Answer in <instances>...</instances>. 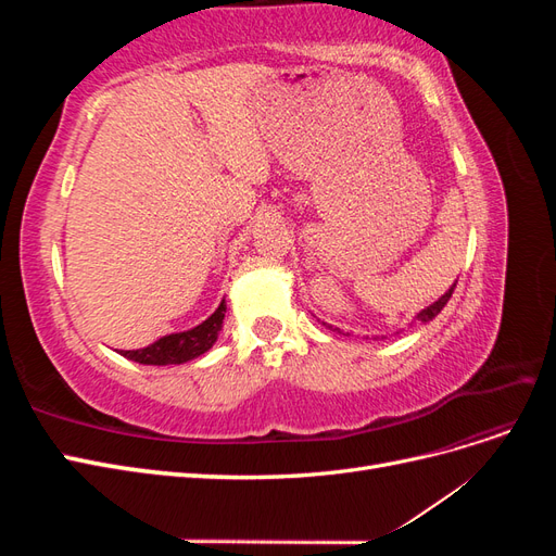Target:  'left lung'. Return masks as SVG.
<instances>
[{"label":"left lung","mask_w":556,"mask_h":556,"mask_svg":"<svg viewBox=\"0 0 556 556\" xmlns=\"http://www.w3.org/2000/svg\"><path fill=\"white\" fill-rule=\"evenodd\" d=\"M454 288H457V282H454L452 285V288L439 299V301H435V304H431L429 308H425L422 313H419L417 315V319H419V323H429V319H433L435 315H439L443 308H445V304H447V301H450V296H452V292H454Z\"/></svg>","instance_id":"left-lung-1"}]
</instances>
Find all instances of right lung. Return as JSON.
Returning <instances> with one entry per match:
<instances>
[{"label": "right lung", "mask_w": 556, "mask_h": 556, "mask_svg": "<svg viewBox=\"0 0 556 556\" xmlns=\"http://www.w3.org/2000/svg\"><path fill=\"white\" fill-rule=\"evenodd\" d=\"M225 301L217 311L206 319V323H201L199 327L190 329V331H182V333H169V336H162L155 343H150L148 348L141 350H123L121 355L127 359H134L139 364H153V366H164V364H182V362H190L199 355H204V352L215 343L217 339V331L223 327V319H225Z\"/></svg>", "instance_id": "obj_1"}]
</instances>
